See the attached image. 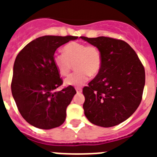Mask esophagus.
<instances>
[{
	"mask_svg": "<svg viewBox=\"0 0 157 157\" xmlns=\"http://www.w3.org/2000/svg\"><path fill=\"white\" fill-rule=\"evenodd\" d=\"M76 92H77V94H81V93H82V89L76 88Z\"/></svg>",
	"mask_w": 157,
	"mask_h": 157,
	"instance_id": "obj_1",
	"label": "esophagus"
}]
</instances>
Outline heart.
Instances as JSON below:
<instances>
[{"label": "heart", "mask_w": 157, "mask_h": 157, "mask_svg": "<svg viewBox=\"0 0 157 157\" xmlns=\"http://www.w3.org/2000/svg\"><path fill=\"white\" fill-rule=\"evenodd\" d=\"M63 52H56L52 57L58 72L67 75L74 63L76 70L65 78V85L81 86L88 81L90 75H97L101 70V55L96 46L72 41L65 45Z\"/></svg>", "instance_id": "obj_1"}]
</instances>
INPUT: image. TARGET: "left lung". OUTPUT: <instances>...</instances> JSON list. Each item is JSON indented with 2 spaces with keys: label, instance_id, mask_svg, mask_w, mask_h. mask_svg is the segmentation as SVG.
Segmentation results:
<instances>
[{
  "label": "left lung",
  "instance_id": "8db88e82",
  "mask_svg": "<svg viewBox=\"0 0 157 157\" xmlns=\"http://www.w3.org/2000/svg\"><path fill=\"white\" fill-rule=\"evenodd\" d=\"M99 49L101 67L83 88L84 113L99 127H111L127 120L141 103L145 69L135 51L122 40L108 37H80Z\"/></svg>",
  "mask_w": 157,
  "mask_h": 157
}]
</instances>
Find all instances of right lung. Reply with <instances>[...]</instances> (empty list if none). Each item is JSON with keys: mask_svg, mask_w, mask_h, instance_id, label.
Segmentation results:
<instances>
[{"mask_svg": "<svg viewBox=\"0 0 157 157\" xmlns=\"http://www.w3.org/2000/svg\"><path fill=\"white\" fill-rule=\"evenodd\" d=\"M75 36H42L28 43L18 54L11 88L21 116L30 125L48 130L66 119L67 107L76 94L71 86L56 91L63 81L54 65L56 50Z\"/></svg>", "mask_w": 157, "mask_h": 157, "instance_id": "right-lung-1", "label": "right lung"}]
</instances>
